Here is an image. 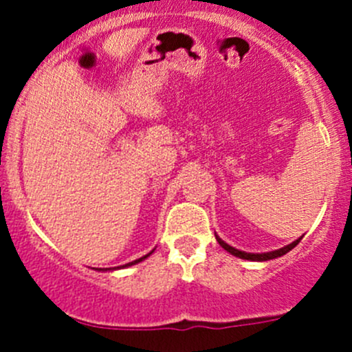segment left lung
Here are the masks:
<instances>
[{"mask_svg": "<svg viewBox=\"0 0 352 352\" xmlns=\"http://www.w3.org/2000/svg\"><path fill=\"white\" fill-rule=\"evenodd\" d=\"M216 240H218V243L221 245V247L225 248L226 252H230V254H232V255H235V257H240V258H247V261H271V258L281 257V255H285V254H287V252H289V250H293V248L296 247L298 243H300V240H301V239H298L296 242H293V243L286 245V247L279 248V250H274V252H267V254H247V252L236 250V248L230 247L228 243H225V242H223L221 239H218V236H216Z\"/></svg>", "mask_w": 352, "mask_h": 352, "instance_id": "obj_1", "label": "left lung"}]
</instances>
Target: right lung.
<instances>
[{
	"label": "right lung",
	"mask_w": 352,
	"mask_h": 352,
	"mask_svg": "<svg viewBox=\"0 0 352 352\" xmlns=\"http://www.w3.org/2000/svg\"><path fill=\"white\" fill-rule=\"evenodd\" d=\"M151 254V252H150ZM148 254V255H150ZM148 255H144V257H141V258H138V261H133V262H129V264H126V265H120V267H127V265H133V264H138V262H141V261H144V258L148 257Z\"/></svg>",
	"instance_id": "right-lung-1"
}]
</instances>
